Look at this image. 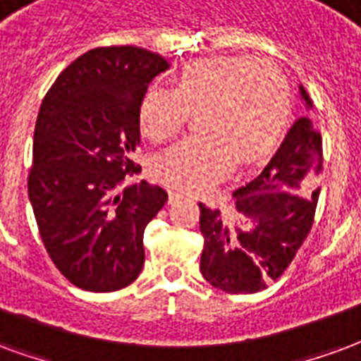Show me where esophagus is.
Returning <instances> with one entry per match:
<instances>
[{
  "label": "esophagus",
  "instance_id": "esophagus-1",
  "mask_svg": "<svg viewBox=\"0 0 361 361\" xmlns=\"http://www.w3.org/2000/svg\"><path fill=\"white\" fill-rule=\"evenodd\" d=\"M169 194H171V200H180V198H186V196H188L186 192L178 190V188H175V190H171Z\"/></svg>",
  "mask_w": 361,
  "mask_h": 361
}]
</instances>
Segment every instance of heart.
Listing matches in <instances>:
<instances>
[{"mask_svg": "<svg viewBox=\"0 0 361 361\" xmlns=\"http://www.w3.org/2000/svg\"><path fill=\"white\" fill-rule=\"evenodd\" d=\"M198 113L202 133L186 136L157 154L154 171L184 190H204L238 163L256 161L285 130L290 90L285 75L269 61L212 57L188 65L173 90L154 84L140 102L144 134L161 142Z\"/></svg>", "mask_w": 361, "mask_h": 361, "instance_id": "b5f03b06", "label": "heart"}]
</instances>
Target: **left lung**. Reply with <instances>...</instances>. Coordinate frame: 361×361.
I'll list each match as a JSON object with an SVG mask.
<instances>
[{"mask_svg":"<svg viewBox=\"0 0 361 361\" xmlns=\"http://www.w3.org/2000/svg\"><path fill=\"white\" fill-rule=\"evenodd\" d=\"M300 97L310 111L314 104L302 84ZM321 173V134L304 115L264 171L233 192L235 219L200 202V271L207 283L228 294H254L281 277L314 225Z\"/></svg>","mask_w":361,"mask_h":361,"instance_id":"obj_1","label":"left lung"}]
</instances>
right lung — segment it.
<instances>
[{
  "instance_id": "right-lung-1",
  "label": "right lung",
  "mask_w": 361,
  "mask_h": 361,
  "mask_svg": "<svg viewBox=\"0 0 361 361\" xmlns=\"http://www.w3.org/2000/svg\"><path fill=\"white\" fill-rule=\"evenodd\" d=\"M167 69L165 57L140 47H96L42 102L28 198L51 262L82 290H121L144 267V228L167 192L125 180L142 171L133 161L142 97Z\"/></svg>"
}]
</instances>
